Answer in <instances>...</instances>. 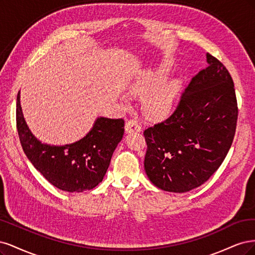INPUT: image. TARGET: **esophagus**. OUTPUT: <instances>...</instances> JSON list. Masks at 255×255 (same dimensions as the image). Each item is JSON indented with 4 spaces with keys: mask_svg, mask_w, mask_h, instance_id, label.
Returning a JSON list of instances; mask_svg holds the SVG:
<instances>
[{
    "mask_svg": "<svg viewBox=\"0 0 255 255\" xmlns=\"http://www.w3.org/2000/svg\"><path fill=\"white\" fill-rule=\"evenodd\" d=\"M125 129L127 132H139L141 131L142 127H141V124H139V122L134 120V119H131L129 120L127 123H126V126H125Z\"/></svg>",
    "mask_w": 255,
    "mask_h": 255,
    "instance_id": "obj_1",
    "label": "esophagus"
}]
</instances>
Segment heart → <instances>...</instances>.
I'll return each mask as SVG.
<instances>
[{
	"label": "heart",
	"mask_w": 255,
	"mask_h": 255,
	"mask_svg": "<svg viewBox=\"0 0 255 255\" xmlns=\"http://www.w3.org/2000/svg\"><path fill=\"white\" fill-rule=\"evenodd\" d=\"M167 71V68L162 65V67L153 72L146 73L132 86L131 91L134 95L144 96L155 84L164 78ZM179 89L180 85L178 80L170 79L161 81L152 90L151 89L152 91H150L151 92H149L150 93H148V95L146 94L147 95L145 96L143 102L145 113L148 117L154 119L166 117L172 108Z\"/></svg>",
	"instance_id": "heart-1"
}]
</instances>
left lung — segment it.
<instances>
[{
    "mask_svg": "<svg viewBox=\"0 0 255 255\" xmlns=\"http://www.w3.org/2000/svg\"><path fill=\"white\" fill-rule=\"evenodd\" d=\"M195 75L171 116L144 131V167L166 192L185 193L219 168L235 135L238 108L233 79L214 56Z\"/></svg>",
    "mask_w": 255,
    "mask_h": 255,
    "instance_id": "8db88e82",
    "label": "left lung"
}]
</instances>
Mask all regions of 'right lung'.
Listing matches in <instances>:
<instances>
[{
  "instance_id": "right-lung-1",
  "label": "right lung",
  "mask_w": 255,
  "mask_h": 255,
  "mask_svg": "<svg viewBox=\"0 0 255 255\" xmlns=\"http://www.w3.org/2000/svg\"><path fill=\"white\" fill-rule=\"evenodd\" d=\"M15 120L22 148L32 165L54 186L71 193L92 190L103 181L125 126L123 119L98 118L91 131L75 143L42 144L32 135L23 118L20 91Z\"/></svg>"
}]
</instances>
